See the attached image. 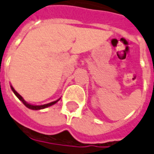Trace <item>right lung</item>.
<instances>
[{
    "label": "right lung",
    "instance_id": "right-lung-1",
    "mask_svg": "<svg viewBox=\"0 0 154 154\" xmlns=\"http://www.w3.org/2000/svg\"><path fill=\"white\" fill-rule=\"evenodd\" d=\"M11 88H12V91L14 92V94L16 95L17 97V98L19 99L20 101H21L22 103H23L24 104L25 106H26L27 108H30V109H33V110H39V109H42V108H47V107H49V106H51V105H53V104H55L57 102H58L59 101V99L58 100H57V101H55V102H52V103H47V104H44V105H40V106H35V105H31V104H29V103H27L26 102L23 100V98L21 96L19 95V94L17 93V91L14 90V88L12 87V86H11Z\"/></svg>",
    "mask_w": 154,
    "mask_h": 154
}]
</instances>
